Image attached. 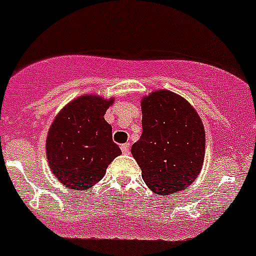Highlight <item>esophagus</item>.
<instances>
[{"instance_id":"esophagus-1","label":"esophagus","mask_w":256,"mask_h":256,"mask_svg":"<svg viewBox=\"0 0 256 256\" xmlns=\"http://www.w3.org/2000/svg\"><path fill=\"white\" fill-rule=\"evenodd\" d=\"M121 150L124 154H128V151H130V144H128V143H124V144L121 146Z\"/></svg>"}]
</instances>
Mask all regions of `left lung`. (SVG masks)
Listing matches in <instances>:
<instances>
[{"label": "left lung", "instance_id": "8db88e82", "mask_svg": "<svg viewBox=\"0 0 256 256\" xmlns=\"http://www.w3.org/2000/svg\"><path fill=\"white\" fill-rule=\"evenodd\" d=\"M143 132L132 147L148 188L160 195L184 190L199 176L206 132L188 100L158 90L142 98Z\"/></svg>", "mask_w": 256, "mask_h": 256}]
</instances>
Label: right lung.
Returning <instances> with one entry per match:
<instances>
[{"label": "right lung", "mask_w": 256, "mask_h": 256, "mask_svg": "<svg viewBox=\"0 0 256 256\" xmlns=\"http://www.w3.org/2000/svg\"><path fill=\"white\" fill-rule=\"evenodd\" d=\"M114 98L84 95L68 102L50 124L46 158L53 174L72 190H88L105 176L108 165L122 154L104 120Z\"/></svg>", "instance_id": "right-lung-1"}]
</instances>
